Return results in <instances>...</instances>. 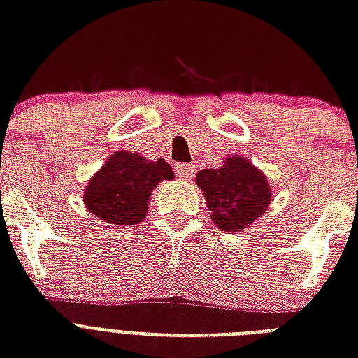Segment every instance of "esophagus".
<instances>
[{"label": "esophagus", "instance_id": "obj_1", "mask_svg": "<svg viewBox=\"0 0 358 358\" xmlns=\"http://www.w3.org/2000/svg\"><path fill=\"white\" fill-rule=\"evenodd\" d=\"M176 174L180 176V180H191L195 176V167L191 163H180L176 167Z\"/></svg>", "mask_w": 358, "mask_h": 358}]
</instances>
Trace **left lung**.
Wrapping results in <instances>:
<instances>
[{"mask_svg":"<svg viewBox=\"0 0 358 358\" xmlns=\"http://www.w3.org/2000/svg\"><path fill=\"white\" fill-rule=\"evenodd\" d=\"M195 182L204 193L213 224L229 234L249 229L271 204L267 176L243 156L224 157L221 167L204 169Z\"/></svg>","mask_w":358,"mask_h":358,"instance_id":"8db88e82","label":"left lung"}]
</instances>
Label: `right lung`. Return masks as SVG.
Returning a JSON list of instances; mask_svg holds the SVG:
<instances>
[{
    "instance_id": "right-lung-1",
    "label": "right lung",
    "mask_w": 358,
    "mask_h": 358,
    "mask_svg": "<svg viewBox=\"0 0 358 358\" xmlns=\"http://www.w3.org/2000/svg\"><path fill=\"white\" fill-rule=\"evenodd\" d=\"M174 173L163 157L146 159L139 152L117 150L98 169L83 191L85 208L100 223L126 227L143 223L152 191Z\"/></svg>"
}]
</instances>
